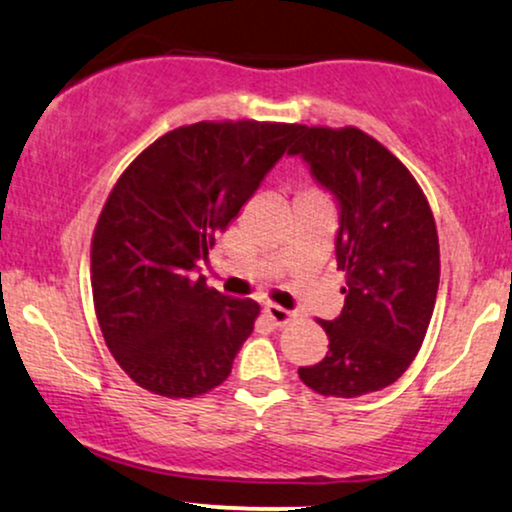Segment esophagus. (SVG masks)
Masks as SVG:
<instances>
[{
	"instance_id": "obj_1",
	"label": "esophagus",
	"mask_w": 512,
	"mask_h": 512,
	"mask_svg": "<svg viewBox=\"0 0 512 512\" xmlns=\"http://www.w3.org/2000/svg\"><path fill=\"white\" fill-rule=\"evenodd\" d=\"M264 315H267L269 319H272L274 324H286V322H291V317H293V312H288V310H283L281 305H274V303H269V305H264Z\"/></svg>"
}]
</instances>
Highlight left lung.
Instances as JSON below:
<instances>
[{
	"label": "left lung",
	"mask_w": 512,
	"mask_h": 512,
	"mask_svg": "<svg viewBox=\"0 0 512 512\" xmlns=\"http://www.w3.org/2000/svg\"><path fill=\"white\" fill-rule=\"evenodd\" d=\"M288 155L303 159L334 197L336 264L346 272L341 315L319 322L329 353L300 367V379L336 398L386 389L415 360L439 291V236L427 197L360 128L300 126Z\"/></svg>",
	"instance_id": "left-lung-1"
}]
</instances>
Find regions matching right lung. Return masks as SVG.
I'll list each match as a JSON object with an SVG mask.
<instances>
[{"mask_svg":"<svg viewBox=\"0 0 512 512\" xmlns=\"http://www.w3.org/2000/svg\"><path fill=\"white\" fill-rule=\"evenodd\" d=\"M298 131L181 126L116 181L92 238V298L107 348L138 386L193 398L231 374L260 305L207 288L202 264Z\"/></svg>","mask_w":512,"mask_h":512,"instance_id":"obj_1","label":"right lung"}]
</instances>
